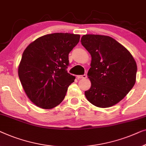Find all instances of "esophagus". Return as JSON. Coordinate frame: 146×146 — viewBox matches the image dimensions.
I'll return each mask as SVG.
<instances>
[{
	"mask_svg": "<svg viewBox=\"0 0 146 146\" xmlns=\"http://www.w3.org/2000/svg\"><path fill=\"white\" fill-rule=\"evenodd\" d=\"M77 79H86V78L87 77V75H86V74H84V75H77Z\"/></svg>",
	"mask_w": 146,
	"mask_h": 146,
	"instance_id": "obj_1",
	"label": "esophagus"
}]
</instances>
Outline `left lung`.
Listing matches in <instances>:
<instances>
[{
    "label": "left lung",
    "instance_id": "1",
    "mask_svg": "<svg viewBox=\"0 0 146 146\" xmlns=\"http://www.w3.org/2000/svg\"><path fill=\"white\" fill-rule=\"evenodd\" d=\"M81 42L92 57L87 73L91 87L85 92L86 98L97 107H110L134 87L136 63L129 51L110 36L87 34Z\"/></svg>",
    "mask_w": 146,
    "mask_h": 146
}]
</instances>
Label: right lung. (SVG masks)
<instances>
[{"label": "right lung", "instance_id": "add662e5", "mask_svg": "<svg viewBox=\"0 0 146 146\" xmlns=\"http://www.w3.org/2000/svg\"><path fill=\"white\" fill-rule=\"evenodd\" d=\"M80 36L53 33L32 42L22 56L18 76L30 100L39 107L50 109L64 99L75 77L67 73L69 53Z\"/></svg>", "mask_w": 146, "mask_h": 146}]
</instances>
